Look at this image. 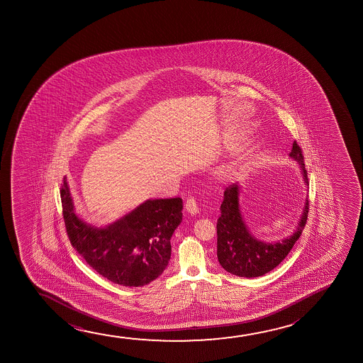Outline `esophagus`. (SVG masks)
Here are the masks:
<instances>
[{"label": "esophagus", "instance_id": "obj_1", "mask_svg": "<svg viewBox=\"0 0 363 363\" xmlns=\"http://www.w3.org/2000/svg\"><path fill=\"white\" fill-rule=\"evenodd\" d=\"M184 208L189 212V214H197L199 213V206L196 203V199L189 197L184 203Z\"/></svg>", "mask_w": 363, "mask_h": 363}]
</instances>
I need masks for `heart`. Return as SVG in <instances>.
<instances>
[{
  "label": "heart",
  "mask_w": 363,
  "mask_h": 363,
  "mask_svg": "<svg viewBox=\"0 0 363 363\" xmlns=\"http://www.w3.org/2000/svg\"><path fill=\"white\" fill-rule=\"evenodd\" d=\"M240 169H242V164H240V162H238V161H233V162H230V164H225L223 169L219 171V177L223 179H232V177L238 174Z\"/></svg>",
  "instance_id": "heart-1"
}]
</instances>
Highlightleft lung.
Returning <instances> with one entry per match:
<instances>
[{
	"mask_svg": "<svg viewBox=\"0 0 363 363\" xmlns=\"http://www.w3.org/2000/svg\"><path fill=\"white\" fill-rule=\"evenodd\" d=\"M289 156L298 162L303 181L308 186L303 151L296 141H294L293 149ZM239 196L240 187L237 184H230L224 191L220 217L217 220V257L222 268L228 273L243 278H257L277 268L290 253L306 224L308 201L305 199L303 214L293 233L281 240L263 242L255 238L247 224L244 223Z\"/></svg>",
	"mask_w": 363,
	"mask_h": 363,
	"instance_id": "obj_1",
	"label": "left lung"
}]
</instances>
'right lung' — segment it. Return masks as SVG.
I'll use <instances>...</instances> for the list:
<instances>
[{
    "instance_id": "obj_1",
    "label": "right lung",
    "mask_w": 363,
    "mask_h": 363,
    "mask_svg": "<svg viewBox=\"0 0 363 363\" xmlns=\"http://www.w3.org/2000/svg\"><path fill=\"white\" fill-rule=\"evenodd\" d=\"M65 229L73 248L95 272L123 286L159 278L171 258V237L182 222V199H147L105 227L75 213L67 179L60 189Z\"/></svg>"
}]
</instances>
